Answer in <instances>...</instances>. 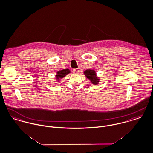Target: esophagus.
<instances>
[{"mask_svg": "<svg viewBox=\"0 0 153 153\" xmlns=\"http://www.w3.org/2000/svg\"><path fill=\"white\" fill-rule=\"evenodd\" d=\"M72 71L74 74H78V72H79V70H78V69H73Z\"/></svg>", "mask_w": 153, "mask_h": 153, "instance_id": "34e87169", "label": "esophagus"}]
</instances>
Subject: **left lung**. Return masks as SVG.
I'll return each mask as SVG.
<instances>
[{"instance_id":"obj_1","label":"left lung","mask_w":153,"mask_h":153,"mask_svg":"<svg viewBox=\"0 0 153 153\" xmlns=\"http://www.w3.org/2000/svg\"><path fill=\"white\" fill-rule=\"evenodd\" d=\"M84 75L86 77L91 81V83L94 85H97L99 82V78L97 77L96 72L93 70H86L84 72Z\"/></svg>"}]
</instances>
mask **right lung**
Masks as SVG:
<instances>
[{
    "instance_id": "obj_1",
    "label": "right lung",
    "mask_w": 153,
    "mask_h": 153,
    "mask_svg": "<svg viewBox=\"0 0 153 153\" xmlns=\"http://www.w3.org/2000/svg\"><path fill=\"white\" fill-rule=\"evenodd\" d=\"M69 73H70V71L68 69H64V70L58 71V72H56V81H59L60 79L63 78L67 75H68Z\"/></svg>"
}]
</instances>
